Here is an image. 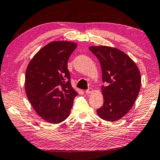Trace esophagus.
I'll list each match as a JSON object with an SVG mask.
<instances>
[{"mask_svg": "<svg viewBox=\"0 0 160 160\" xmlns=\"http://www.w3.org/2000/svg\"><path fill=\"white\" fill-rule=\"evenodd\" d=\"M92 92H93L92 88H89L88 89L86 90V93H87V94H89V93H91Z\"/></svg>", "mask_w": 160, "mask_h": 160, "instance_id": "1", "label": "esophagus"}]
</instances>
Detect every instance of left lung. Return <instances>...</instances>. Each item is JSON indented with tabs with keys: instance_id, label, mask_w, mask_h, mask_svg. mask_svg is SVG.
<instances>
[{
	"instance_id": "8db88e82",
	"label": "left lung",
	"mask_w": 160,
	"mask_h": 160,
	"mask_svg": "<svg viewBox=\"0 0 160 160\" xmlns=\"http://www.w3.org/2000/svg\"><path fill=\"white\" fill-rule=\"evenodd\" d=\"M89 50L101 64L103 105L97 109L102 119L114 121L124 117L139 95L141 75L138 67L129 56L112 47L91 46Z\"/></svg>"
}]
</instances>
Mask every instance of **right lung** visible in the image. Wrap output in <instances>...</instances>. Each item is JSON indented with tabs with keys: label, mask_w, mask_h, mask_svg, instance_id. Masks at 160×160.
<instances>
[{
	"label": "right lung",
	"mask_w": 160,
	"mask_h": 160,
	"mask_svg": "<svg viewBox=\"0 0 160 160\" xmlns=\"http://www.w3.org/2000/svg\"><path fill=\"white\" fill-rule=\"evenodd\" d=\"M73 42H52L34 56L26 72V92L34 110L50 123H59L70 114L78 93L71 86L67 63L76 48Z\"/></svg>",
	"instance_id": "add662e5"
}]
</instances>
